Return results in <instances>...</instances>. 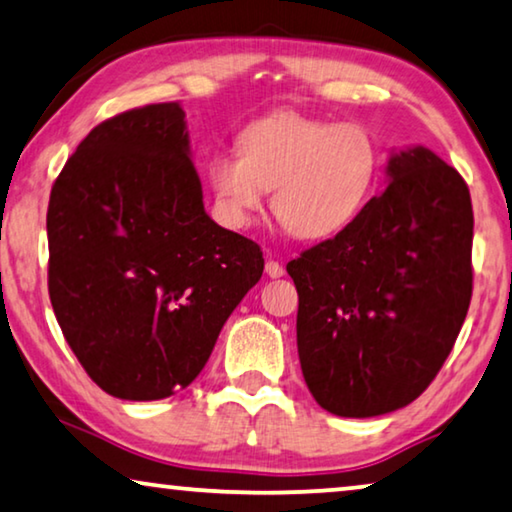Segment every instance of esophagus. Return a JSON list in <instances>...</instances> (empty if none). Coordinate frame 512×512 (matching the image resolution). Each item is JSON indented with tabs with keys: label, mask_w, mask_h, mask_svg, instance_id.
Masks as SVG:
<instances>
[{
	"label": "esophagus",
	"mask_w": 512,
	"mask_h": 512,
	"mask_svg": "<svg viewBox=\"0 0 512 512\" xmlns=\"http://www.w3.org/2000/svg\"><path fill=\"white\" fill-rule=\"evenodd\" d=\"M264 271H266V276H269V278H280L282 273H285V269H282V264L276 262V259H269V262L264 264Z\"/></svg>",
	"instance_id": "esophagus-1"
}]
</instances>
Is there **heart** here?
<instances>
[{"label": "heart", "mask_w": 512, "mask_h": 512, "mask_svg": "<svg viewBox=\"0 0 512 512\" xmlns=\"http://www.w3.org/2000/svg\"><path fill=\"white\" fill-rule=\"evenodd\" d=\"M381 147L370 128L282 110L243 128L239 154L218 151L207 183L218 218L232 230L271 207L301 239H326L358 218L381 177Z\"/></svg>", "instance_id": "b5f03b06"}]
</instances>
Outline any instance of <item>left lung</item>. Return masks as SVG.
<instances>
[{
	"label": "left lung",
	"mask_w": 512,
	"mask_h": 512,
	"mask_svg": "<svg viewBox=\"0 0 512 512\" xmlns=\"http://www.w3.org/2000/svg\"><path fill=\"white\" fill-rule=\"evenodd\" d=\"M386 181L352 225L287 264L303 379L319 407L345 418L414 402L471 301L467 183L421 144L393 151Z\"/></svg>",
	"instance_id": "1"
}]
</instances>
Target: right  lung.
I'll return each instance as SVG.
<instances>
[{"label": "right lung", "mask_w": 512, "mask_h": 512, "mask_svg": "<svg viewBox=\"0 0 512 512\" xmlns=\"http://www.w3.org/2000/svg\"><path fill=\"white\" fill-rule=\"evenodd\" d=\"M48 289L87 375L119 400L170 398L200 375L264 271L255 241L213 223L179 103L98 124L48 204Z\"/></svg>", "instance_id": "obj_1"}]
</instances>
